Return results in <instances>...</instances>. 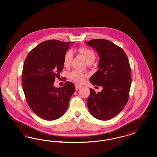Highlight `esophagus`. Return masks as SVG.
<instances>
[{
    "label": "esophagus",
    "instance_id": "esophagus-1",
    "mask_svg": "<svg viewBox=\"0 0 157 157\" xmlns=\"http://www.w3.org/2000/svg\"><path fill=\"white\" fill-rule=\"evenodd\" d=\"M82 86L80 85H78V84H75V89L76 90H79Z\"/></svg>",
    "mask_w": 157,
    "mask_h": 157
}]
</instances>
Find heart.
Returning <instances> with one entry per match:
<instances>
[{"mask_svg": "<svg viewBox=\"0 0 157 157\" xmlns=\"http://www.w3.org/2000/svg\"><path fill=\"white\" fill-rule=\"evenodd\" d=\"M78 52L82 55L86 62L88 64L92 63L95 59V53L90 49L85 47H81L78 49ZM72 58L73 54L71 51H67L65 53L63 58V63L65 67H68L71 65ZM86 76V74L78 70L73 71L69 74L70 79L73 81L77 83H81L83 82L85 80Z\"/></svg>", "mask_w": 157, "mask_h": 157, "instance_id": "obj_1", "label": "heart"}]
</instances>
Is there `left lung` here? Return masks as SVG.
<instances>
[{
	"mask_svg": "<svg viewBox=\"0 0 157 157\" xmlns=\"http://www.w3.org/2000/svg\"><path fill=\"white\" fill-rule=\"evenodd\" d=\"M86 44L94 48L100 58L99 69L90 82L103 87L97 94L90 88L88 107L97 119L110 120L124 109L129 98L131 85L129 60L124 51L109 40L96 39Z\"/></svg>",
	"mask_w": 157,
	"mask_h": 157,
	"instance_id": "left-lung-1",
	"label": "left lung"
}]
</instances>
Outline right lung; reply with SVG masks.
<instances>
[{
    "mask_svg": "<svg viewBox=\"0 0 157 157\" xmlns=\"http://www.w3.org/2000/svg\"><path fill=\"white\" fill-rule=\"evenodd\" d=\"M73 44L48 40L33 48L25 60L23 90L28 104L38 117L52 121L62 116L75 90L72 82L63 86H53L56 77L63 68L65 53Z\"/></svg>",
    "mask_w": 157,
    "mask_h": 157,
    "instance_id": "1",
    "label": "right lung"
}]
</instances>
